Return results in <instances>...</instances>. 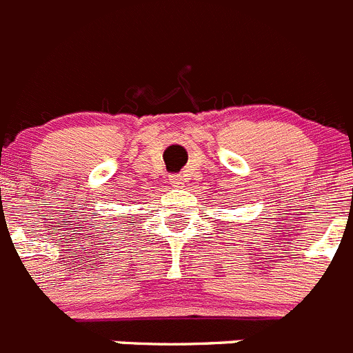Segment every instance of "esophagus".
I'll list each match as a JSON object with an SVG mask.
<instances>
[{"mask_svg": "<svg viewBox=\"0 0 353 353\" xmlns=\"http://www.w3.org/2000/svg\"><path fill=\"white\" fill-rule=\"evenodd\" d=\"M170 182L173 183L174 187H182L183 185V176H182V174H171Z\"/></svg>", "mask_w": 353, "mask_h": 353, "instance_id": "obj_1", "label": "esophagus"}]
</instances>
